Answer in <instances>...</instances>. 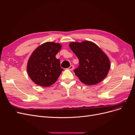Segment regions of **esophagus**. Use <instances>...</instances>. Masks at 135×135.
Segmentation results:
<instances>
[{
	"instance_id": "obj_1",
	"label": "esophagus",
	"mask_w": 135,
	"mask_h": 135,
	"mask_svg": "<svg viewBox=\"0 0 135 135\" xmlns=\"http://www.w3.org/2000/svg\"><path fill=\"white\" fill-rule=\"evenodd\" d=\"M73 69H74V65H70V66L68 68L69 70H73Z\"/></svg>"
}]
</instances>
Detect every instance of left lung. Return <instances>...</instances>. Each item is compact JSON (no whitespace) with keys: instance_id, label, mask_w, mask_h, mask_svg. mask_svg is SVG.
I'll list each match as a JSON object with an SVG mask.
<instances>
[{"instance_id":"8db88e82","label":"left lung","mask_w":135,"mask_h":135,"mask_svg":"<svg viewBox=\"0 0 135 135\" xmlns=\"http://www.w3.org/2000/svg\"><path fill=\"white\" fill-rule=\"evenodd\" d=\"M69 47L79 60V66L74 70L75 75L85 84L100 83L107 76L110 61L101 49L92 42H73Z\"/></svg>"}]
</instances>
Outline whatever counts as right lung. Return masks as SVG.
I'll use <instances>...</instances> for the list:
<instances>
[{
  "instance_id": "obj_1",
  "label": "right lung",
  "mask_w": 135,
  "mask_h": 135,
  "mask_svg": "<svg viewBox=\"0 0 135 135\" xmlns=\"http://www.w3.org/2000/svg\"><path fill=\"white\" fill-rule=\"evenodd\" d=\"M61 44L55 42L44 43L32 53L27 65V74L36 84L49 87L59 78L63 69L56 55L61 48Z\"/></svg>"
}]
</instances>
